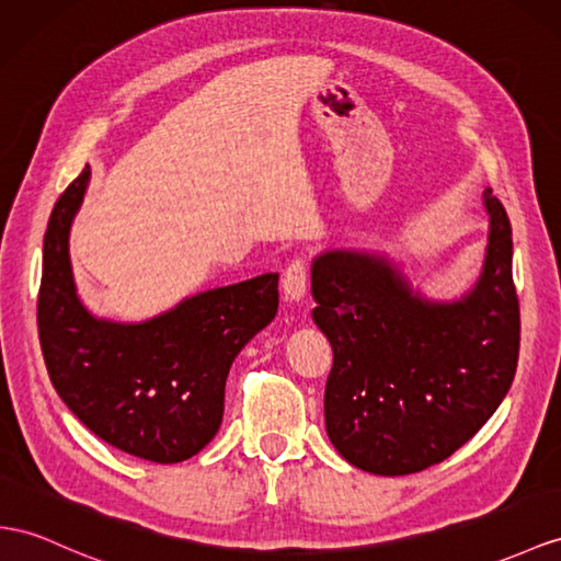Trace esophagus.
I'll use <instances>...</instances> for the list:
<instances>
[{
  "label": "esophagus",
  "instance_id": "34e87169",
  "mask_svg": "<svg viewBox=\"0 0 561 561\" xmlns=\"http://www.w3.org/2000/svg\"><path fill=\"white\" fill-rule=\"evenodd\" d=\"M306 291H308V265L304 257H296V261H291L289 267L284 270L282 294H284V300L298 304V300L306 296Z\"/></svg>",
  "mask_w": 561,
  "mask_h": 561
}]
</instances>
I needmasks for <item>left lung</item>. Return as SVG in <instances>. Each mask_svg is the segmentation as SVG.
Instances as JSON below:
<instances>
[{
	"instance_id": "left-lung-1",
	"label": "left lung",
	"mask_w": 561,
	"mask_h": 561,
	"mask_svg": "<svg viewBox=\"0 0 561 561\" xmlns=\"http://www.w3.org/2000/svg\"><path fill=\"white\" fill-rule=\"evenodd\" d=\"M491 218L477 286L428 300L389 257L334 249L312 261V320L332 343L327 436L353 467L403 477L443 462L491 420L519 360L512 225Z\"/></svg>"
}]
</instances>
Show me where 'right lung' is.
Instances as JSON below:
<instances>
[{
	"mask_svg": "<svg viewBox=\"0 0 561 561\" xmlns=\"http://www.w3.org/2000/svg\"><path fill=\"white\" fill-rule=\"evenodd\" d=\"M90 165L56 201L37 296L39 346L56 393L92 434L158 465L190 459L218 434L234 357L277 314V272L220 286L139 324L82 306L68 237Z\"/></svg>",
	"mask_w": 561,
	"mask_h": 561,
	"instance_id": "right-lung-1",
	"label": "right lung"
}]
</instances>
